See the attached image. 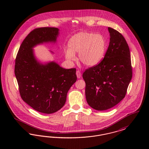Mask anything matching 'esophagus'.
Here are the masks:
<instances>
[{
  "label": "esophagus",
  "mask_w": 149,
  "mask_h": 149,
  "mask_svg": "<svg viewBox=\"0 0 149 149\" xmlns=\"http://www.w3.org/2000/svg\"><path fill=\"white\" fill-rule=\"evenodd\" d=\"M76 74H77V78H78V79L80 78V77H81V76L80 71H79V70H78V71H77V72H76Z\"/></svg>",
  "instance_id": "esophagus-1"
}]
</instances>
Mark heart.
Segmentation results:
<instances>
[{
	"mask_svg": "<svg viewBox=\"0 0 149 149\" xmlns=\"http://www.w3.org/2000/svg\"><path fill=\"white\" fill-rule=\"evenodd\" d=\"M68 49L65 50L66 58L72 62L75 60V53H78L79 61L88 66L99 64L105 55L106 41L100 34L81 32L75 34L68 41Z\"/></svg>",
	"mask_w": 149,
	"mask_h": 149,
	"instance_id": "heart-1",
	"label": "heart"
}]
</instances>
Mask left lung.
Returning <instances> with one entry per match:
<instances>
[{
	"mask_svg": "<svg viewBox=\"0 0 149 149\" xmlns=\"http://www.w3.org/2000/svg\"><path fill=\"white\" fill-rule=\"evenodd\" d=\"M110 42L104 58L83 74L88 104L97 111L110 109L123 99L132 77L127 43L119 32L108 28Z\"/></svg>",
	"mask_w": 149,
	"mask_h": 149,
	"instance_id": "1",
	"label": "left lung"
}]
</instances>
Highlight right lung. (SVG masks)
Segmentation results:
<instances>
[{"label":"right lung","mask_w":149,"mask_h":149,"mask_svg":"<svg viewBox=\"0 0 149 149\" xmlns=\"http://www.w3.org/2000/svg\"><path fill=\"white\" fill-rule=\"evenodd\" d=\"M58 34L55 27L33 29L22 43L15 62L22 99L43 113H55L64 106L67 93L77 79L75 68L66 69L55 61L42 64L35 56V46L56 42Z\"/></svg>","instance_id":"add662e5"}]
</instances>
